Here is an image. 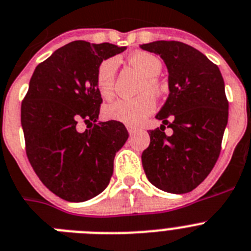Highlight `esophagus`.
Instances as JSON below:
<instances>
[{"instance_id":"esophagus-1","label":"esophagus","mask_w":251,"mask_h":251,"mask_svg":"<svg viewBox=\"0 0 251 251\" xmlns=\"http://www.w3.org/2000/svg\"><path fill=\"white\" fill-rule=\"evenodd\" d=\"M127 129H128V132H129V134H133V133H136V128L134 127H132V126H127Z\"/></svg>"}]
</instances>
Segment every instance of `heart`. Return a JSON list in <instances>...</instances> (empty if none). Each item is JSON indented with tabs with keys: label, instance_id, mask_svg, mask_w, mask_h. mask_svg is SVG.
<instances>
[{
	"label": "heart",
	"instance_id": "obj_1",
	"mask_svg": "<svg viewBox=\"0 0 251 251\" xmlns=\"http://www.w3.org/2000/svg\"><path fill=\"white\" fill-rule=\"evenodd\" d=\"M129 63L145 75L140 87L141 95L133 99H119L109 104L104 113L109 119L121 122L129 126H138L151 115L156 109V100L153 95H160L164 91V83L158 75L162 70L161 61L155 54L149 52H136L129 57ZM118 68V59H104L95 72L96 89L104 99H111L114 95L115 74ZM150 93H149L148 91Z\"/></svg>",
	"mask_w": 251,
	"mask_h": 251
}]
</instances>
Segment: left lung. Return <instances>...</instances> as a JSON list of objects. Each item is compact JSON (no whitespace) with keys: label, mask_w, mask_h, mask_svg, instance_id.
I'll list each match as a JSON object with an SVG mask.
<instances>
[{"label":"left lung","mask_w":251,"mask_h":251,"mask_svg":"<svg viewBox=\"0 0 251 251\" xmlns=\"http://www.w3.org/2000/svg\"><path fill=\"white\" fill-rule=\"evenodd\" d=\"M141 48L164 59L170 91L156 115L161 127L150 130L143 170L150 183L164 192H192L208 176L221 152L228 119L224 78L213 62L181 42L157 40ZM165 125L173 134L164 133Z\"/></svg>","instance_id":"left-lung-1"}]
</instances>
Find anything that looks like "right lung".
<instances>
[{
  "mask_svg": "<svg viewBox=\"0 0 251 251\" xmlns=\"http://www.w3.org/2000/svg\"><path fill=\"white\" fill-rule=\"evenodd\" d=\"M124 49L76 40L38 64L30 78L21 104L26 156L42 183L68 202L91 199L108 187L115 153L128 138L121 122L96 123L102 99L95 72ZM78 121L92 128L81 134Z\"/></svg>",
  "mask_w": 251,
  "mask_h": 251,
  "instance_id": "add662e5",
  "label": "right lung"
}]
</instances>
